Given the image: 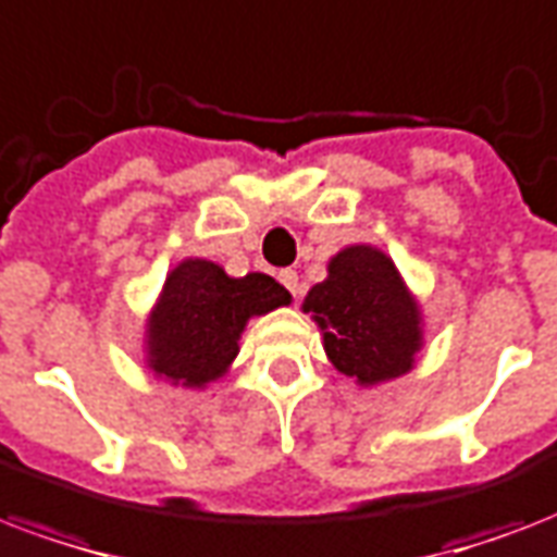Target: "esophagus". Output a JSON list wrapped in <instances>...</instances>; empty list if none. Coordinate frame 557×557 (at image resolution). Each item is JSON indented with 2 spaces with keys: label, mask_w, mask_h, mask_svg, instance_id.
<instances>
[{
  "label": "esophagus",
  "mask_w": 557,
  "mask_h": 557,
  "mask_svg": "<svg viewBox=\"0 0 557 557\" xmlns=\"http://www.w3.org/2000/svg\"><path fill=\"white\" fill-rule=\"evenodd\" d=\"M278 282H282L293 296L299 293V273H296V270H282V273H278Z\"/></svg>",
  "instance_id": "1"
}]
</instances>
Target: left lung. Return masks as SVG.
<instances>
[{
  "label": "left lung",
  "instance_id": "left-lung-1",
  "mask_svg": "<svg viewBox=\"0 0 557 557\" xmlns=\"http://www.w3.org/2000/svg\"><path fill=\"white\" fill-rule=\"evenodd\" d=\"M325 331L331 363L363 386L412 369L421 348L418 308L398 270L372 247H348L327 264V278L305 299Z\"/></svg>",
  "mask_w": 557,
  "mask_h": 557
}]
</instances>
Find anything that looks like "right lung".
Returning <instances> with one entry per match:
<instances>
[{"label":"right lung","instance_id":"right-lung-1","mask_svg":"<svg viewBox=\"0 0 557 557\" xmlns=\"http://www.w3.org/2000/svg\"><path fill=\"white\" fill-rule=\"evenodd\" d=\"M287 301L290 293L270 275L230 278L218 264L188 258L168 275L150 317V369L183 386L218 381L238 355L247 319Z\"/></svg>","mask_w":557,"mask_h":557}]
</instances>
